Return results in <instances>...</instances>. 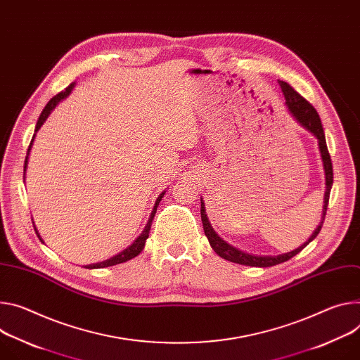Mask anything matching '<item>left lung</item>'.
<instances>
[{"mask_svg": "<svg viewBox=\"0 0 360 360\" xmlns=\"http://www.w3.org/2000/svg\"><path fill=\"white\" fill-rule=\"evenodd\" d=\"M278 84L281 87V91L284 94L285 99V105L288 108V112L291 113V116L296 119L306 130L317 139L319 142V150H320V156L323 160V169H324V178H326V192H324V205H323V214H321V221L317 225L316 230L313 231V234L310 236V238L300 245L299 248L292 250L290 252H284V254H278V255H255V254H250L245 251H241L236 247H233L231 244H228L226 241H224L215 231L214 228L205 214V204L201 198V219H202V225H204V233L210 241V245L212 247V250L222 257L224 259L231 261V263H237V264H243V266H250V267H271V266H277L284 263V261L292 258L296 254H299L306 245H309V243H311L317 234L321 230V225L324 221V215L326 211H328V205H329V197H330V189L333 185V167H332V159L328 150V145H326V138H324V130L319 117V113L316 112V109L304 99L303 96H300L296 90H294L288 83L278 80Z\"/></svg>", "mask_w": 360, "mask_h": 360, "instance_id": "1", "label": "left lung"}]
</instances>
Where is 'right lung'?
Instances as JSON below:
<instances>
[{
    "mask_svg": "<svg viewBox=\"0 0 360 360\" xmlns=\"http://www.w3.org/2000/svg\"><path fill=\"white\" fill-rule=\"evenodd\" d=\"M73 87H75V83H72L66 90L64 91H61V93H58L57 96H54L53 99L46 105V108L43 109V112H41V115H40V117H39V120H37V124H36V130H34V135H32V139H31V143H30V146H28V152H27V156H25V162H24V175H25V169H27V163H28V155H30V150H31V145H32V142H34V138H36V134L39 132V129L43 126V123L47 120V117H49V115L51 113V110H54V108L63 101V99H66V97L72 93V90H73ZM25 178V176H24ZM165 192L167 191H163L159 197H158V200H156V202H155V207H153V210H152V214H150V217H149V219H148V224H146V226H145V230L142 231V234L134 241V244H130L127 248H124L123 251H120L119 254H116V255H113V257H110V258H108V259H105V261H101V263H96V264H89V266H84L86 269H105V267H110V266H116V264H120V263H126V261H129V259H132V258H135L136 255H139L141 252H142V250H143V247H145V243H146V238L149 237V231H150V225H152V219H153V217H155V214H156V208H158V205H159V202H160V200L163 198V195H165ZM34 230H36V234L39 236V238L41 240V237H40V234H39V231H37V228L34 226ZM43 241V240H41Z\"/></svg>",
    "mask_w": 360,
    "mask_h": 360,
    "instance_id": "right-lung-1",
    "label": "right lung"
}]
</instances>
